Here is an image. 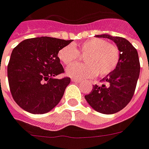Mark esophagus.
Wrapping results in <instances>:
<instances>
[{
    "label": "esophagus",
    "mask_w": 149,
    "mask_h": 149,
    "mask_svg": "<svg viewBox=\"0 0 149 149\" xmlns=\"http://www.w3.org/2000/svg\"><path fill=\"white\" fill-rule=\"evenodd\" d=\"M72 81H74V82H79V83L82 82V81H81V79H72Z\"/></svg>",
    "instance_id": "obj_1"
}]
</instances>
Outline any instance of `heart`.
<instances>
[{"label":"heart","mask_w":149,"mask_h":149,"mask_svg":"<svg viewBox=\"0 0 149 149\" xmlns=\"http://www.w3.org/2000/svg\"><path fill=\"white\" fill-rule=\"evenodd\" d=\"M85 56L83 64L70 66L67 69L68 75L79 79H89L109 75L116 70L120 61V52L116 45L101 38H91L82 42L76 49L73 45L63 47L58 57L65 66L74 64Z\"/></svg>","instance_id":"heart-1"}]
</instances>
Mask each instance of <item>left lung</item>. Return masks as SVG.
Returning <instances> with one entry per match:
<instances>
[{
  "label": "left lung",
  "instance_id": "obj_1",
  "mask_svg": "<svg viewBox=\"0 0 149 149\" xmlns=\"http://www.w3.org/2000/svg\"><path fill=\"white\" fill-rule=\"evenodd\" d=\"M112 40L120 52V61L112 73L101 80L102 86L95 85L89 94L85 96L95 111L103 114H114L128 104L134 94L140 74L138 53L128 40L109 34L97 35Z\"/></svg>",
  "mask_w": 149,
  "mask_h": 149
}]
</instances>
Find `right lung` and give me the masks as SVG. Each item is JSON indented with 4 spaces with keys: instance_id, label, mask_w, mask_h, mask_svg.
<instances>
[{
    "instance_id": "right-lung-1",
    "label": "right lung",
    "mask_w": 149,
    "mask_h": 149,
    "mask_svg": "<svg viewBox=\"0 0 149 149\" xmlns=\"http://www.w3.org/2000/svg\"><path fill=\"white\" fill-rule=\"evenodd\" d=\"M71 41L41 37L26 39L14 48L8 79L12 97L20 108L32 114H45L59 104L70 79H53L64 73L58 52Z\"/></svg>"
}]
</instances>
